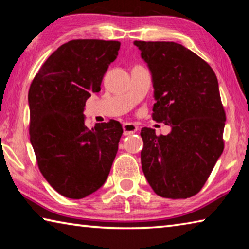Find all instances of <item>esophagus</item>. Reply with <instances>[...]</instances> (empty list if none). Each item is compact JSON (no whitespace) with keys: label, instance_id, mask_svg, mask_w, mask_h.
I'll list each match as a JSON object with an SVG mask.
<instances>
[{"label":"esophagus","instance_id":"obj_1","mask_svg":"<svg viewBox=\"0 0 249 249\" xmlns=\"http://www.w3.org/2000/svg\"><path fill=\"white\" fill-rule=\"evenodd\" d=\"M138 127L133 123H125L123 125V130H124V135L125 136H128V135H133L137 132Z\"/></svg>","mask_w":249,"mask_h":249}]
</instances>
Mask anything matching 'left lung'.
<instances>
[{
    "instance_id": "left-lung-1",
    "label": "left lung",
    "mask_w": 249,
    "mask_h": 249,
    "mask_svg": "<svg viewBox=\"0 0 249 249\" xmlns=\"http://www.w3.org/2000/svg\"><path fill=\"white\" fill-rule=\"evenodd\" d=\"M151 73L153 120L171 132L144 127L142 168L156 195L187 199L199 192L224 149L225 112L218 82L208 62L174 41H141Z\"/></svg>"
}]
</instances>
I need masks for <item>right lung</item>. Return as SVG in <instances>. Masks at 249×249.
I'll list each match as a JSON object with an SVG mask.
<instances>
[{"instance_id":"right-lung-1","label":"right lung","mask_w":249,"mask_h":249,"mask_svg":"<svg viewBox=\"0 0 249 249\" xmlns=\"http://www.w3.org/2000/svg\"><path fill=\"white\" fill-rule=\"evenodd\" d=\"M115 40L75 39L40 67L28 91L29 136L44 178L61 196L82 199L102 187L119 149L120 122L84 125V107L119 54Z\"/></svg>"}]
</instances>
